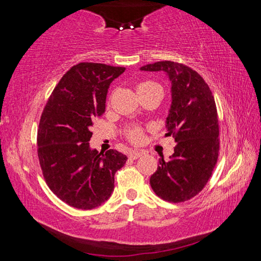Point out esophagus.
<instances>
[{
  "label": "esophagus",
  "instance_id": "obj_1",
  "mask_svg": "<svg viewBox=\"0 0 261 261\" xmlns=\"http://www.w3.org/2000/svg\"><path fill=\"white\" fill-rule=\"evenodd\" d=\"M143 154H144V152H141V151H131L129 153V158L132 159V160H136V159L140 158Z\"/></svg>",
  "mask_w": 261,
  "mask_h": 261
}]
</instances>
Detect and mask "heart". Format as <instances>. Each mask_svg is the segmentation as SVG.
Wrapping results in <instances>:
<instances>
[{"mask_svg":"<svg viewBox=\"0 0 261 261\" xmlns=\"http://www.w3.org/2000/svg\"><path fill=\"white\" fill-rule=\"evenodd\" d=\"M137 94L140 98V96H144L148 93H152V92L160 91L162 92L160 85L158 83L152 82V81H143L137 84L136 86ZM125 137L132 144H140L144 139V129L140 126H131L127 127L125 130Z\"/></svg>","mask_w":261,"mask_h":261,"instance_id":"heart-1","label":"heart"}]
</instances>
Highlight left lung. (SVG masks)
<instances>
[{
  "instance_id": "8db88e82",
  "label": "left lung",
  "mask_w": 261,
  "mask_h": 261,
  "mask_svg": "<svg viewBox=\"0 0 261 261\" xmlns=\"http://www.w3.org/2000/svg\"><path fill=\"white\" fill-rule=\"evenodd\" d=\"M140 70L163 71L171 82L166 137L173 136L176 146L169 161L159 160L149 183L163 200L187 201L204 189L218 162L219 120L214 96L200 74L184 64L160 61Z\"/></svg>"
}]
</instances>
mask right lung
<instances>
[{
	"instance_id": "add662e5",
	"label": "right lung",
	"mask_w": 261,
	"mask_h": 261,
	"mask_svg": "<svg viewBox=\"0 0 261 261\" xmlns=\"http://www.w3.org/2000/svg\"><path fill=\"white\" fill-rule=\"evenodd\" d=\"M125 68L83 62L67 71L53 91L38 129V156L54 194L78 210H92L109 199L114 176L126 155L90 147L91 126L106 109L110 83Z\"/></svg>"
}]
</instances>
